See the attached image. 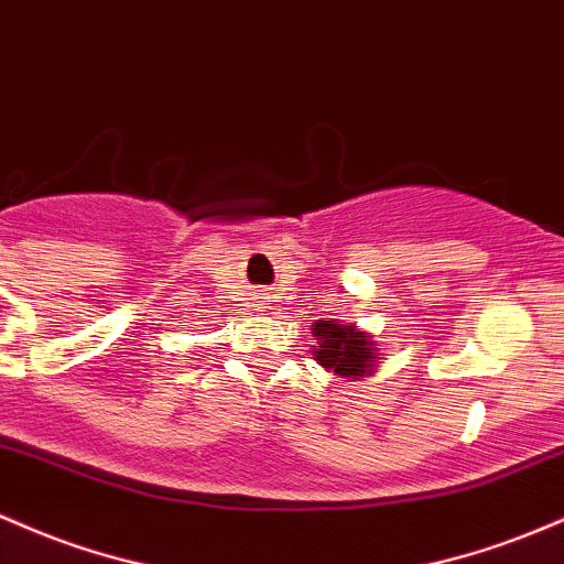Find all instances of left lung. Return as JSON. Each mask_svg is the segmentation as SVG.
I'll return each mask as SVG.
<instances>
[{"label": "left lung", "instance_id": "obj_1", "mask_svg": "<svg viewBox=\"0 0 564 564\" xmlns=\"http://www.w3.org/2000/svg\"><path fill=\"white\" fill-rule=\"evenodd\" d=\"M313 337L318 343L313 345L315 361L324 369H332L334 375L343 377H361L372 372V339L364 337V332L350 329V326L332 324V321H321L315 324Z\"/></svg>", "mask_w": 564, "mask_h": 564}]
</instances>
